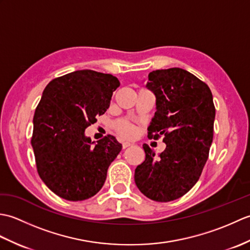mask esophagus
<instances>
[{
  "instance_id": "obj_1",
  "label": "esophagus",
  "mask_w": 250,
  "mask_h": 250,
  "mask_svg": "<svg viewBox=\"0 0 250 250\" xmlns=\"http://www.w3.org/2000/svg\"><path fill=\"white\" fill-rule=\"evenodd\" d=\"M132 144H131V143H129V142H124V143H122V148H128Z\"/></svg>"
}]
</instances>
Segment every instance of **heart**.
Returning <instances> with one entry per match:
<instances>
[{
  "label": "heart",
  "mask_w": 250,
  "mask_h": 250,
  "mask_svg": "<svg viewBox=\"0 0 250 250\" xmlns=\"http://www.w3.org/2000/svg\"><path fill=\"white\" fill-rule=\"evenodd\" d=\"M115 129L118 133L125 139H132L137 133V129L128 120H119L115 124Z\"/></svg>",
  "instance_id": "heart-1"
}]
</instances>
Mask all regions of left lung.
Here are the masks:
<instances>
[{"instance_id": "8db88e82", "label": "left lung", "mask_w": 250, "mask_h": 250, "mask_svg": "<svg viewBox=\"0 0 250 250\" xmlns=\"http://www.w3.org/2000/svg\"><path fill=\"white\" fill-rule=\"evenodd\" d=\"M147 89L156 97V113L148 137L163 135L166 149L157 156L144 144L145 161L134 180L141 192L157 202L186 194L198 182L213 142L215 106L210 89L179 67L152 71Z\"/></svg>"}]
</instances>
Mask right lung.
<instances>
[{
    "mask_svg": "<svg viewBox=\"0 0 250 250\" xmlns=\"http://www.w3.org/2000/svg\"><path fill=\"white\" fill-rule=\"evenodd\" d=\"M118 78L79 70L47 84L33 117L37 172L52 192L67 201L97 194L122 145L113 135L91 142L84 134L109 107Z\"/></svg>",
    "mask_w": 250,
    "mask_h": 250,
    "instance_id": "obj_1",
    "label": "right lung"
}]
</instances>
